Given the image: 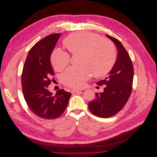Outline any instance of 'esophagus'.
<instances>
[{
	"label": "esophagus",
	"mask_w": 157,
	"mask_h": 157,
	"mask_svg": "<svg viewBox=\"0 0 157 157\" xmlns=\"http://www.w3.org/2000/svg\"><path fill=\"white\" fill-rule=\"evenodd\" d=\"M82 90H78V89H72L71 90V93H77V94H78V93H80L81 92Z\"/></svg>",
	"instance_id": "1"
}]
</instances>
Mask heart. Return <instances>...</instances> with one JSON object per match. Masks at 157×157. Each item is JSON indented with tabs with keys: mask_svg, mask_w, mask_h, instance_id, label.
<instances>
[{
	"mask_svg": "<svg viewBox=\"0 0 157 157\" xmlns=\"http://www.w3.org/2000/svg\"><path fill=\"white\" fill-rule=\"evenodd\" d=\"M63 44L72 55L80 54V67H71L61 75V79L66 86H82L90 76L101 77L110 72L117 60V49L113 42L101 39L95 33L81 31L67 36ZM51 61L57 71L63 70L70 61L69 54L55 49L52 52Z\"/></svg>",
	"mask_w": 157,
	"mask_h": 157,
	"instance_id": "1",
	"label": "heart"
}]
</instances>
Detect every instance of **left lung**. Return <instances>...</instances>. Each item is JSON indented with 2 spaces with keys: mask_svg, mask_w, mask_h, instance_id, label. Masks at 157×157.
<instances>
[{
  "mask_svg": "<svg viewBox=\"0 0 157 157\" xmlns=\"http://www.w3.org/2000/svg\"><path fill=\"white\" fill-rule=\"evenodd\" d=\"M117 47L116 63L105 79L97 82L103 86L102 93L96 94V99L88 103L94 115L108 118L116 115L124 107L132 90L134 67L129 54L118 39L107 35Z\"/></svg>",
  "mask_w": 157,
  "mask_h": 157,
  "instance_id": "left-lung-1",
  "label": "left lung"
}]
</instances>
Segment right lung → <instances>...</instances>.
<instances>
[{"label": "right lung", "mask_w": 157, "mask_h": 157, "mask_svg": "<svg viewBox=\"0 0 157 157\" xmlns=\"http://www.w3.org/2000/svg\"><path fill=\"white\" fill-rule=\"evenodd\" d=\"M60 35H50L32 47L21 74L22 90L27 106L37 117L46 120L62 115L71 96L63 89L58 90L55 95L48 89L54 75L50 56Z\"/></svg>", "instance_id": "right-lung-1"}]
</instances>
